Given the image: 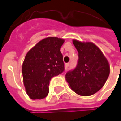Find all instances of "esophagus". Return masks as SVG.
<instances>
[{
  "mask_svg": "<svg viewBox=\"0 0 121 121\" xmlns=\"http://www.w3.org/2000/svg\"><path fill=\"white\" fill-rule=\"evenodd\" d=\"M70 66V64H68V63H67V64H65V68H66V70L67 69H68V67Z\"/></svg>",
  "mask_w": 121,
  "mask_h": 121,
  "instance_id": "obj_1",
  "label": "esophagus"
}]
</instances>
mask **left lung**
Returning <instances> with one entry per match:
<instances>
[{
  "label": "left lung",
  "mask_w": 121,
  "mask_h": 121,
  "mask_svg": "<svg viewBox=\"0 0 121 121\" xmlns=\"http://www.w3.org/2000/svg\"><path fill=\"white\" fill-rule=\"evenodd\" d=\"M78 52L77 66L65 78L72 91L89 96L100 90L110 74V65L99 48L91 42L72 40Z\"/></svg>",
  "instance_id": "1"
}]
</instances>
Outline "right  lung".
<instances>
[{
    "label": "right lung",
    "mask_w": 121,
    "mask_h": 121,
    "mask_svg": "<svg viewBox=\"0 0 121 121\" xmlns=\"http://www.w3.org/2000/svg\"><path fill=\"white\" fill-rule=\"evenodd\" d=\"M64 39L51 36L39 41L27 53L22 64L26 91L32 99H41L49 93L51 78L64 70L60 51Z\"/></svg>",
    "instance_id": "1"
}]
</instances>
